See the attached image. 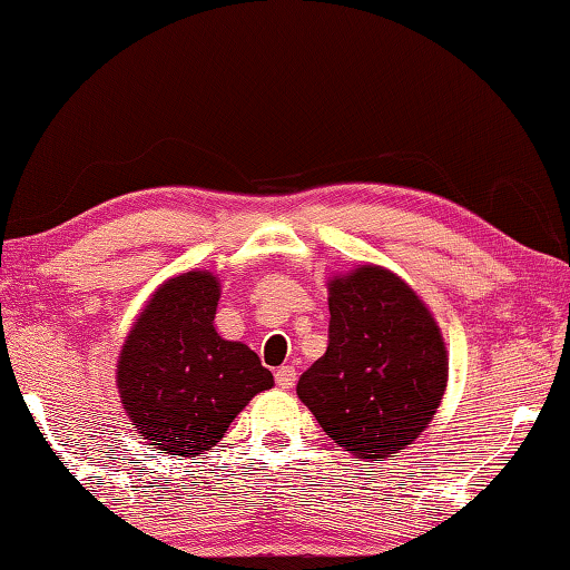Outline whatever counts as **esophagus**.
I'll use <instances>...</instances> for the list:
<instances>
[{
    "label": "esophagus",
    "mask_w": 570,
    "mask_h": 570,
    "mask_svg": "<svg viewBox=\"0 0 570 570\" xmlns=\"http://www.w3.org/2000/svg\"><path fill=\"white\" fill-rule=\"evenodd\" d=\"M296 375H298V373H296L294 365H282V367H278V371L274 373L276 385L284 387V390L294 387V385H296Z\"/></svg>",
    "instance_id": "1"
}]
</instances>
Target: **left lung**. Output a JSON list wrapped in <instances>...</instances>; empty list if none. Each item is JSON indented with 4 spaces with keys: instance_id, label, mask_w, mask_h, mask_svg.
Wrapping results in <instances>:
<instances>
[{
    "instance_id": "1",
    "label": "left lung",
    "mask_w": 570,
    "mask_h": 570,
    "mask_svg": "<svg viewBox=\"0 0 570 570\" xmlns=\"http://www.w3.org/2000/svg\"><path fill=\"white\" fill-rule=\"evenodd\" d=\"M328 348L296 395L328 438L361 462L415 442L448 390L450 358L425 301L385 266L358 264L328 282Z\"/></svg>"
}]
</instances>
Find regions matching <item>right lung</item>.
Segmentation results:
<instances>
[{"label": "right lung", "mask_w": 570, "mask_h": 570, "mask_svg": "<svg viewBox=\"0 0 570 570\" xmlns=\"http://www.w3.org/2000/svg\"><path fill=\"white\" fill-rule=\"evenodd\" d=\"M222 286L207 269L167 278L132 321L116 365L122 410L155 450L197 456L225 438L249 400L274 385L247 343L222 338Z\"/></svg>", "instance_id": "add662e5"}]
</instances>
